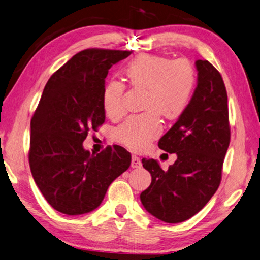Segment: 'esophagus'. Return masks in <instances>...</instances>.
<instances>
[{
	"label": "esophagus",
	"mask_w": 260,
	"mask_h": 260,
	"mask_svg": "<svg viewBox=\"0 0 260 260\" xmlns=\"http://www.w3.org/2000/svg\"><path fill=\"white\" fill-rule=\"evenodd\" d=\"M131 167L133 168H140L142 167V161L138 158L137 155H133L131 158Z\"/></svg>",
	"instance_id": "obj_1"
}]
</instances>
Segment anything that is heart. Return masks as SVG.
Segmentation results:
<instances>
[{"label": "heart", "instance_id": "obj_1", "mask_svg": "<svg viewBox=\"0 0 260 260\" xmlns=\"http://www.w3.org/2000/svg\"><path fill=\"white\" fill-rule=\"evenodd\" d=\"M125 78L134 88H144L142 109L145 113L134 115L116 130V139L134 151H140L162 131L159 114L173 120L188 107L196 86V71L186 59H175L158 55H140L123 69ZM125 86L110 80L102 91V107L109 117L123 114Z\"/></svg>", "mask_w": 260, "mask_h": 260}]
</instances>
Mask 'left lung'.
<instances>
[{"mask_svg": "<svg viewBox=\"0 0 260 260\" xmlns=\"http://www.w3.org/2000/svg\"><path fill=\"white\" fill-rule=\"evenodd\" d=\"M197 87L188 107L159 140V147L176 153L177 159L164 170L154 159H143L152 176L140 193L145 210L167 223L190 219L218 190L229 142L226 86L220 72L206 59L196 61Z\"/></svg>", "mask_w": 260, "mask_h": 260, "instance_id": "left-lung-1", "label": "left lung"}]
</instances>
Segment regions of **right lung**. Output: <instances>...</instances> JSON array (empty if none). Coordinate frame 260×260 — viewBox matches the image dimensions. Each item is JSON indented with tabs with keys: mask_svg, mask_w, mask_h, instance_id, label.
I'll list each match as a JSON object with an SVG mask.
<instances>
[{
	"mask_svg": "<svg viewBox=\"0 0 260 260\" xmlns=\"http://www.w3.org/2000/svg\"><path fill=\"white\" fill-rule=\"evenodd\" d=\"M131 52L90 48L54 72L31 120L28 161L34 182L50 206L67 215L100 205L108 186L130 167L122 146L91 154L83 147L88 131L105 122L102 91L108 70Z\"/></svg>",
	"mask_w": 260,
	"mask_h": 260,
	"instance_id": "add662e5",
	"label": "right lung"
}]
</instances>
